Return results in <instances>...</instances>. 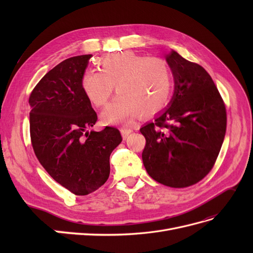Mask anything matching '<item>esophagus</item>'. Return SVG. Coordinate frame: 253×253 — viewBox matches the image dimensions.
Wrapping results in <instances>:
<instances>
[{
  "label": "esophagus",
  "instance_id": "esophagus-1",
  "mask_svg": "<svg viewBox=\"0 0 253 253\" xmlns=\"http://www.w3.org/2000/svg\"><path fill=\"white\" fill-rule=\"evenodd\" d=\"M133 132V129L132 128H122L121 129V135H122V137H124V138L126 139V137L131 134Z\"/></svg>",
  "mask_w": 253,
  "mask_h": 253
}]
</instances>
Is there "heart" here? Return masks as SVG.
Segmentation results:
<instances>
[{"mask_svg": "<svg viewBox=\"0 0 253 253\" xmlns=\"http://www.w3.org/2000/svg\"><path fill=\"white\" fill-rule=\"evenodd\" d=\"M99 67L82 74L81 88L91 103L102 108L116 85L119 95L102 113L106 124L128 122L140 112L157 114L170 100L172 75L162 59L126 50L102 57Z\"/></svg>", "mask_w": 253, "mask_h": 253, "instance_id": "1", "label": "heart"}]
</instances>
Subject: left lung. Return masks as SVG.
<instances>
[{
  "label": "left lung",
  "mask_w": 253,
  "mask_h": 253,
  "mask_svg": "<svg viewBox=\"0 0 253 253\" xmlns=\"http://www.w3.org/2000/svg\"><path fill=\"white\" fill-rule=\"evenodd\" d=\"M166 60L174 77V96L169 108L140 128L145 137L142 162L154 180L186 188L202 180L215 164L227 114L223 98L203 66L174 50Z\"/></svg>",
  "instance_id": "left-lung-1"
}]
</instances>
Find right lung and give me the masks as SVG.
Instances as JSON below:
<instances>
[{"instance_id":"obj_1","label":"right lung","mask_w":253,"mask_h":253,"mask_svg":"<svg viewBox=\"0 0 253 253\" xmlns=\"http://www.w3.org/2000/svg\"><path fill=\"white\" fill-rule=\"evenodd\" d=\"M91 55L68 58L50 70L29 96L30 139L42 167L76 195H87L110 176V155L122 141L119 129H88L98 119L81 88Z\"/></svg>"}]
</instances>
